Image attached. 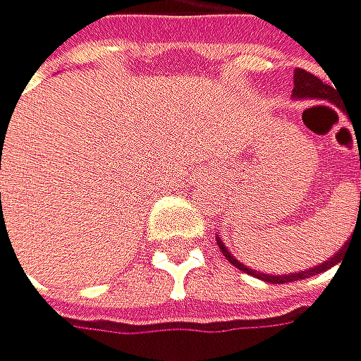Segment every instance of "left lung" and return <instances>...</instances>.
<instances>
[{"mask_svg": "<svg viewBox=\"0 0 361 361\" xmlns=\"http://www.w3.org/2000/svg\"><path fill=\"white\" fill-rule=\"evenodd\" d=\"M293 95H295V98H301V100H331V102H335V87L326 85V82H322L317 75L308 73V71H304V68H295V89H293ZM360 167H361V152H360ZM360 205H361V196H360ZM216 243H219V247H221L223 257L228 259L234 268H239V270H243V272H247V274L257 276V279L268 281V283H290V281L306 279V276L319 274V272H324V270H328V268H333L335 263L339 261V257H342L344 247H346V245H344V247L339 250V252L335 255V257H331L328 261H324L322 266H317V268H310V270H304V272H288V274H263V272H257V270H252V268H245L241 261H236V259L228 252V247H225V245L221 243V239H216Z\"/></svg>", "mask_w": 361, "mask_h": 361, "instance_id": "8db88e82", "label": "left lung"}]
</instances>
